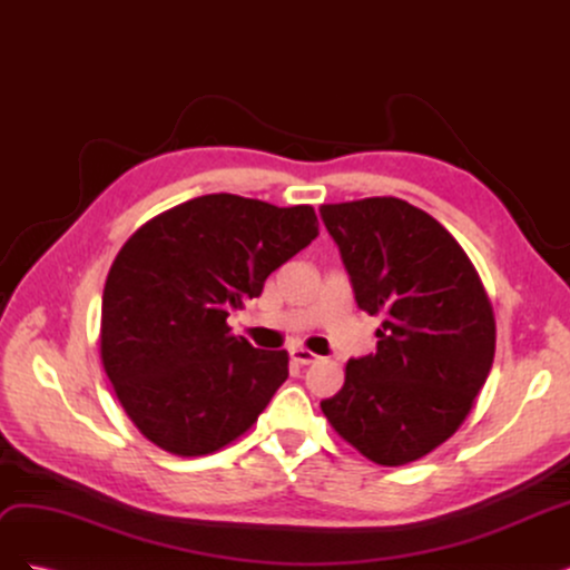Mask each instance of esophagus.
I'll list each match as a JSON object with an SVG mask.
<instances>
[{"instance_id":"obj_1","label":"esophagus","mask_w":570,"mask_h":570,"mask_svg":"<svg viewBox=\"0 0 570 570\" xmlns=\"http://www.w3.org/2000/svg\"><path fill=\"white\" fill-rule=\"evenodd\" d=\"M289 356H292V361H297L299 366L316 364V361H318V356H316L314 352H308V350H304V347H292V350H289Z\"/></svg>"}]
</instances>
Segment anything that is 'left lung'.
<instances>
[{"label":"left lung","instance_id":"1","mask_svg":"<svg viewBox=\"0 0 570 570\" xmlns=\"http://www.w3.org/2000/svg\"><path fill=\"white\" fill-rule=\"evenodd\" d=\"M321 218L361 312L381 316L375 354L350 358L321 409L366 459L404 465L450 440L485 385L494 314L440 223L396 197L323 204Z\"/></svg>","mask_w":570,"mask_h":570}]
</instances>
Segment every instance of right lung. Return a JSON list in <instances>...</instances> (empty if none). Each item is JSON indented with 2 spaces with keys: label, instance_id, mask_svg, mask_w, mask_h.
<instances>
[{
  "label": "right lung",
  "instance_id": "add662e5",
  "mask_svg": "<svg viewBox=\"0 0 570 570\" xmlns=\"http://www.w3.org/2000/svg\"><path fill=\"white\" fill-rule=\"evenodd\" d=\"M318 235L312 206L204 195L147 220L101 295V364L140 433L178 456L218 452L287 381L285 350H256L226 318Z\"/></svg>",
  "mask_w": 570,
  "mask_h": 570
}]
</instances>
